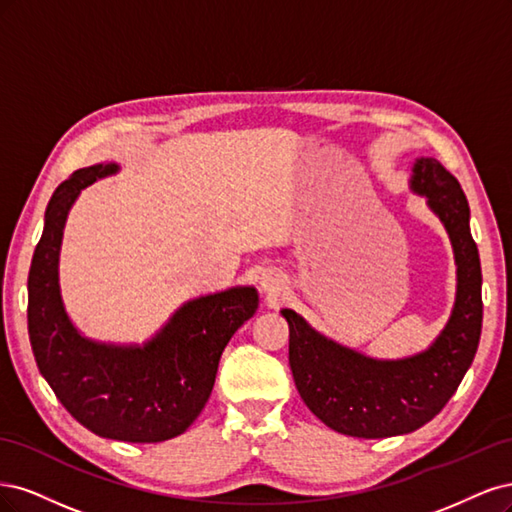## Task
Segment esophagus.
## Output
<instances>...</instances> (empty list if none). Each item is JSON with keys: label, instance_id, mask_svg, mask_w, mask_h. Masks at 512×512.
Wrapping results in <instances>:
<instances>
[{"label": "esophagus", "instance_id": "obj_1", "mask_svg": "<svg viewBox=\"0 0 512 512\" xmlns=\"http://www.w3.org/2000/svg\"><path fill=\"white\" fill-rule=\"evenodd\" d=\"M283 285H285L283 276L276 274V272H268V274L261 276V289L268 291L270 295H276L280 289H283Z\"/></svg>", "mask_w": 512, "mask_h": 512}]
</instances>
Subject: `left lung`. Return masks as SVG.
<instances>
[{
  "label": "left lung",
  "mask_w": 512,
  "mask_h": 512,
  "mask_svg": "<svg viewBox=\"0 0 512 512\" xmlns=\"http://www.w3.org/2000/svg\"><path fill=\"white\" fill-rule=\"evenodd\" d=\"M451 236L457 300L451 321L430 351L402 361H376L319 336L300 315L289 323V366L304 404L332 430L387 438L419 430L451 400L481 340V259L470 234V206L457 178L434 157L419 159L412 178Z\"/></svg>",
  "instance_id": "left-lung-1"
}]
</instances>
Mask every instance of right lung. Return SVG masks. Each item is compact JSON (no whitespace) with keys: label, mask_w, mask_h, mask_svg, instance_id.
<instances>
[{"label":"right lung","mask_w":512,"mask_h":512,"mask_svg":"<svg viewBox=\"0 0 512 512\" xmlns=\"http://www.w3.org/2000/svg\"><path fill=\"white\" fill-rule=\"evenodd\" d=\"M117 172L114 163L82 168L55 189L27 278V327L36 364L57 400L87 430L123 442H161L183 434L206 406L221 353L259 304L236 287L180 308L144 349L95 344L65 315L57 261L68 210L80 189Z\"/></svg>","instance_id":"add662e5"}]
</instances>
